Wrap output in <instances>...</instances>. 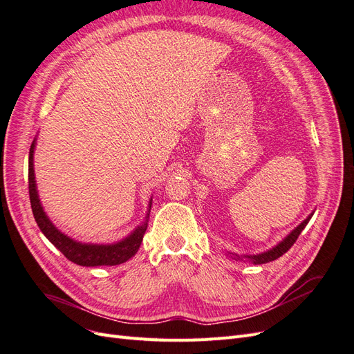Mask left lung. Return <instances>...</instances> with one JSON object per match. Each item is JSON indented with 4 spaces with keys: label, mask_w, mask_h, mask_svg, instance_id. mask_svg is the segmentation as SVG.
Instances as JSON below:
<instances>
[{
    "label": "left lung",
    "mask_w": 354,
    "mask_h": 354,
    "mask_svg": "<svg viewBox=\"0 0 354 354\" xmlns=\"http://www.w3.org/2000/svg\"><path fill=\"white\" fill-rule=\"evenodd\" d=\"M312 216H313V212L310 214V216L301 224H298V226L291 233H289L281 243H277L269 251L257 254V255H238V254H233V252H227V255H230L232 259H234V260H248L252 264H264V263H270L276 259H279V257H282L295 243V241L299 236V233L304 230V227L307 226V223L310 221V218H312Z\"/></svg>",
    "instance_id": "left-lung-1"
}]
</instances>
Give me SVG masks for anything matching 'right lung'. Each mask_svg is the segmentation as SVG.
Listing matches in <instances>:
<instances>
[{
  "label": "right lung",
  "instance_id": "obj_1",
  "mask_svg": "<svg viewBox=\"0 0 354 354\" xmlns=\"http://www.w3.org/2000/svg\"><path fill=\"white\" fill-rule=\"evenodd\" d=\"M34 151H35V140L32 142L29 149V199L32 212H34L35 221L44 236L56 246V248L66 257V259L78 266L85 267H97V266H116L130 260L131 257L140 248V243L143 241V234L147 229V217L146 221L138 226L131 234L120 242L109 243V245H99V243H82L78 241H73L65 233H62L55 224L50 221L47 214L42 208L38 190L35 183V171H34ZM152 201L149 203V211H151Z\"/></svg>",
  "mask_w": 354,
  "mask_h": 354
}]
</instances>
